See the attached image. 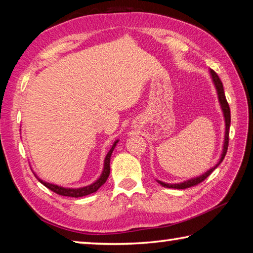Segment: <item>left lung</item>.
Listing matches in <instances>:
<instances>
[{"instance_id": "left-lung-1", "label": "left lung", "mask_w": 253, "mask_h": 253, "mask_svg": "<svg viewBox=\"0 0 253 253\" xmlns=\"http://www.w3.org/2000/svg\"><path fill=\"white\" fill-rule=\"evenodd\" d=\"M210 74H211L212 77V80L214 83V85H215L216 88V92H217V97H219V101H220V105H221V108L222 111H223V116L225 119V135H224V144H223V151H222L221 154V157H220V161L217 164L214 166V168L210 169L209 170H207L204 174L200 175L198 177H194V178H191V179H187V181L183 182V183H177V184H169V183H164L162 181H157L158 183L161 184L162 186L164 187H169V188H177V190H183V188H187V187H191V186H194V185H198L201 182H203L205 178H207L210 174H211L214 169H215L217 166H219L222 161L224 160L225 157V154L228 152V146H229V130H230V123H231V114H230V107L228 101H226V98L224 95V89H223V84H222V81L220 80L219 76L216 75V72L214 70H210Z\"/></svg>"}]
</instances>
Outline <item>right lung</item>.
Listing matches in <instances>:
<instances>
[{
	"label": "right lung",
	"mask_w": 253,
	"mask_h": 253,
	"mask_svg": "<svg viewBox=\"0 0 253 253\" xmlns=\"http://www.w3.org/2000/svg\"><path fill=\"white\" fill-rule=\"evenodd\" d=\"M117 143H118V140H116V142L114 143V145L110 148V151L106 155L105 163H104V170H102L100 177L98 178L95 183L90 184V185L84 186V187H79V188H66V187H62V186L54 185V184H50L48 182H44L40 178H38V179H39V181L42 184H43L45 187H48L49 190L53 191L54 193H57L59 195H62V196L81 198V196H85V195H89L91 193H95L98 188H99L101 185H104L105 182L107 181V178H108V176H109V174H110V156H111V153H113V151H114V148L116 147Z\"/></svg>",
	"instance_id": "obj_1"
}]
</instances>
